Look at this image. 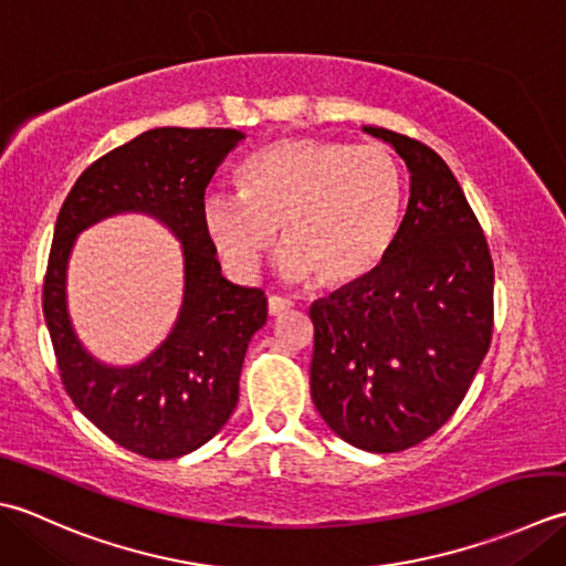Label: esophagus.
I'll return each mask as SVG.
<instances>
[{"mask_svg":"<svg viewBox=\"0 0 566 566\" xmlns=\"http://www.w3.org/2000/svg\"><path fill=\"white\" fill-rule=\"evenodd\" d=\"M291 307H293V300L291 297H283V295H275V293L269 295V313L273 317L287 313V310H291Z\"/></svg>","mask_w":566,"mask_h":566,"instance_id":"obj_1","label":"esophagus"}]
</instances>
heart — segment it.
I'll list each match as a JSON object with an SVG mask.
<instances>
[{
  "label": "heart",
  "instance_id": "b5f03b06",
  "mask_svg": "<svg viewBox=\"0 0 566 566\" xmlns=\"http://www.w3.org/2000/svg\"><path fill=\"white\" fill-rule=\"evenodd\" d=\"M232 195H207L202 227L224 266L241 279L259 269L281 229V271L347 285L371 273L394 244L402 176L386 148L313 136L279 138L237 170Z\"/></svg>",
  "mask_w": 566,
  "mask_h": 566
}]
</instances>
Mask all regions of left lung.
Masks as SVG:
<instances>
[{
    "mask_svg": "<svg viewBox=\"0 0 566 566\" xmlns=\"http://www.w3.org/2000/svg\"><path fill=\"white\" fill-rule=\"evenodd\" d=\"M410 170V200L386 259L310 307V394L344 442L388 454L452 418L491 347L493 261L444 160L418 138L364 126Z\"/></svg>",
    "mask_w": 566,
    "mask_h": 566,
    "instance_id": "8db88e82",
    "label": "left lung"
}]
</instances>
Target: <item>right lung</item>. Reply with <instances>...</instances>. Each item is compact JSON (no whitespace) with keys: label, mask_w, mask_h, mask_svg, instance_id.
<instances>
[{"label":"right lung","mask_w":566,"mask_h":566,"mask_svg":"<svg viewBox=\"0 0 566 566\" xmlns=\"http://www.w3.org/2000/svg\"><path fill=\"white\" fill-rule=\"evenodd\" d=\"M237 129L144 132L97 158L57 214L43 315L57 371L77 410L112 442L146 459H178L224 428L239 400V376L253 334L266 325V293L229 283L202 227L205 190ZM117 211L158 216L184 244L187 293L169 339L146 363L112 369L76 342L64 305V269L74 237Z\"/></svg>","instance_id":"1"}]
</instances>
